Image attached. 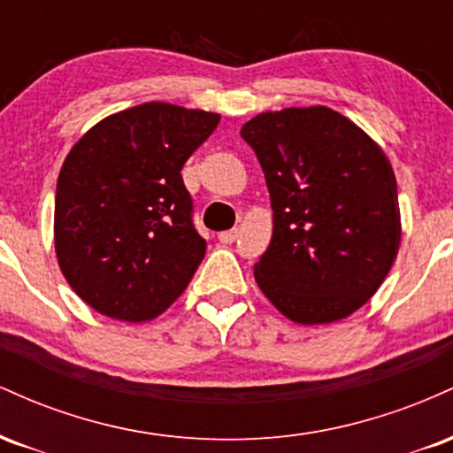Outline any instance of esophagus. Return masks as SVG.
Returning <instances> with one entry per match:
<instances>
[{
  "mask_svg": "<svg viewBox=\"0 0 453 453\" xmlns=\"http://www.w3.org/2000/svg\"><path fill=\"white\" fill-rule=\"evenodd\" d=\"M236 238H238V230H236V227H234V230H226V232L219 234V241H221L223 244H232L234 241H236Z\"/></svg>",
  "mask_w": 453,
  "mask_h": 453,
  "instance_id": "1",
  "label": "esophagus"
}]
</instances>
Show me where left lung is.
<instances>
[{"mask_svg":"<svg viewBox=\"0 0 453 453\" xmlns=\"http://www.w3.org/2000/svg\"><path fill=\"white\" fill-rule=\"evenodd\" d=\"M273 206L256 264L266 298L296 324L351 315L388 277L400 244L396 176L383 150L326 106L262 112L241 129Z\"/></svg>","mask_w":453,"mask_h":453,"instance_id":"8db88e82","label":"left lung"}]
</instances>
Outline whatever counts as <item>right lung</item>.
Segmentation results:
<instances>
[{"label":"right lung","instance_id":"add662e5","mask_svg":"<svg viewBox=\"0 0 453 453\" xmlns=\"http://www.w3.org/2000/svg\"><path fill=\"white\" fill-rule=\"evenodd\" d=\"M219 114L149 102L104 119L57 180L55 249L72 289L97 313L147 321L183 294L206 253L185 161Z\"/></svg>","mask_w":453,"mask_h":453}]
</instances>
